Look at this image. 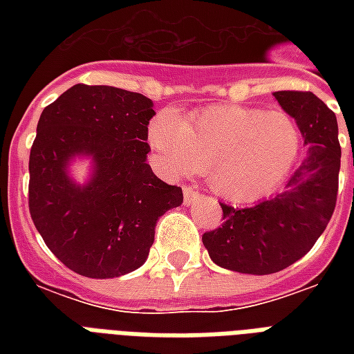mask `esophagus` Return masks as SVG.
<instances>
[{
  "mask_svg": "<svg viewBox=\"0 0 354 354\" xmlns=\"http://www.w3.org/2000/svg\"><path fill=\"white\" fill-rule=\"evenodd\" d=\"M198 196H200V193L196 191V189L189 187V185H185V187H183V202H185V204H191V202H194V200L198 198Z\"/></svg>",
  "mask_w": 354,
  "mask_h": 354,
  "instance_id": "obj_1",
  "label": "esophagus"
}]
</instances>
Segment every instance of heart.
Returning a JSON list of instances; mask_svg holds the SVG:
<instances>
[{
	"mask_svg": "<svg viewBox=\"0 0 354 354\" xmlns=\"http://www.w3.org/2000/svg\"><path fill=\"white\" fill-rule=\"evenodd\" d=\"M301 128L283 110L215 106L189 121L158 113L149 141L171 174L205 172L211 189L230 202H252L285 182L301 152Z\"/></svg>",
	"mask_w": 354,
	"mask_h": 354,
	"instance_id": "heart-1",
	"label": "heart"
}]
</instances>
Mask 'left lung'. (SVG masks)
Returning a JSON list of instances; mask_svg holds the SVG:
<instances>
[{
    "label": "left lung",
    "instance_id": "8db88e82",
    "mask_svg": "<svg viewBox=\"0 0 354 354\" xmlns=\"http://www.w3.org/2000/svg\"><path fill=\"white\" fill-rule=\"evenodd\" d=\"M301 128L307 156L285 189L250 207L221 202L222 226L202 235L211 261L241 274L288 268L316 244L338 198L342 149L335 112L313 91H275Z\"/></svg>",
    "mask_w": 354,
    "mask_h": 354
}]
</instances>
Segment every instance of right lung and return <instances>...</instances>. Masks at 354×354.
I'll list each match as a JSON object with an SVG mask.
<instances>
[{
	"instance_id": "add662e5",
	"label": "right lung",
	"mask_w": 354,
	"mask_h": 354,
	"mask_svg": "<svg viewBox=\"0 0 354 354\" xmlns=\"http://www.w3.org/2000/svg\"><path fill=\"white\" fill-rule=\"evenodd\" d=\"M152 101L112 86L75 84L44 108L29 156V211L60 263L108 279L147 261L156 222L183 202L182 187L147 163ZM75 153L96 161L92 182L75 186L65 165Z\"/></svg>"
}]
</instances>
